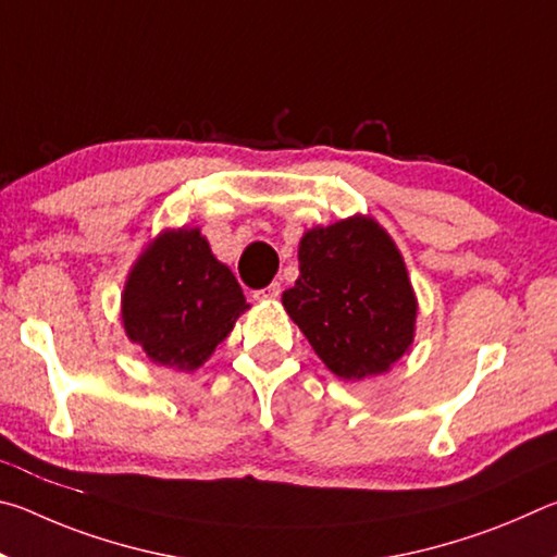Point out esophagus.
<instances>
[{"label": "esophagus", "instance_id": "obj_1", "mask_svg": "<svg viewBox=\"0 0 557 557\" xmlns=\"http://www.w3.org/2000/svg\"><path fill=\"white\" fill-rule=\"evenodd\" d=\"M252 297H256V299H262V301L277 299V297H280V282H272V285H268V287L256 289V292H252Z\"/></svg>", "mask_w": 557, "mask_h": 557}]
</instances>
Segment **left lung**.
<instances>
[{
  "mask_svg": "<svg viewBox=\"0 0 557 557\" xmlns=\"http://www.w3.org/2000/svg\"><path fill=\"white\" fill-rule=\"evenodd\" d=\"M282 305L344 381L388 371L410 348L418 314L398 248L363 215L305 233L299 277Z\"/></svg>",
  "mask_w": 557,
  "mask_h": 557,
  "instance_id": "1",
  "label": "left lung"
}]
</instances>
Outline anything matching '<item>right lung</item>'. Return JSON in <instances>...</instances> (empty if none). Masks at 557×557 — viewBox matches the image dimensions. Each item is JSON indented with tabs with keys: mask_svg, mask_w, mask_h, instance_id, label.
<instances>
[{
	"mask_svg": "<svg viewBox=\"0 0 557 557\" xmlns=\"http://www.w3.org/2000/svg\"><path fill=\"white\" fill-rule=\"evenodd\" d=\"M245 309L233 272L213 258L199 231L182 228L159 235L132 268L122 324L154 363L194 371Z\"/></svg>",
	"mask_w": 557,
	"mask_h": 557,
	"instance_id": "add662e5",
	"label": "right lung"
}]
</instances>
